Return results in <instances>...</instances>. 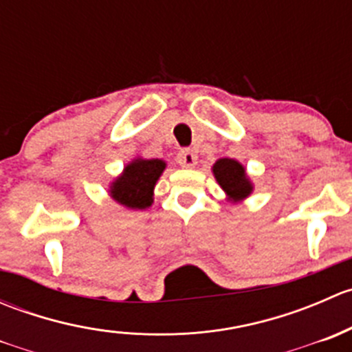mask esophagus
Masks as SVG:
<instances>
[{
	"instance_id": "esophagus-1",
	"label": "esophagus",
	"mask_w": 352,
	"mask_h": 352,
	"mask_svg": "<svg viewBox=\"0 0 352 352\" xmlns=\"http://www.w3.org/2000/svg\"><path fill=\"white\" fill-rule=\"evenodd\" d=\"M177 162L184 168H194L197 165V155L190 150H182L177 155Z\"/></svg>"
}]
</instances>
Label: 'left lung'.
Here are the masks:
<instances>
[{
  "label": "left lung",
  "mask_w": 352,
  "mask_h": 352,
  "mask_svg": "<svg viewBox=\"0 0 352 352\" xmlns=\"http://www.w3.org/2000/svg\"><path fill=\"white\" fill-rule=\"evenodd\" d=\"M216 182L219 184L226 194V201L242 202L254 192V184L247 175V170L239 160L235 158H219L211 166Z\"/></svg>",
  "instance_id": "obj_1"
}]
</instances>
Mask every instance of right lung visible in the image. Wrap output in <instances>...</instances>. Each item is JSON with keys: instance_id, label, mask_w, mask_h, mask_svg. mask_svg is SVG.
I'll return each instance as SVG.
<instances>
[{"instance_id": "add662e5", "label": "right lung", "mask_w": 352, "mask_h": 352, "mask_svg": "<svg viewBox=\"0 0 352 352\" xmlns=\"http://www.w3.org/2000/svg\"><path fill=\"white\" fill-rule=\"evenodd\" d=\"M166 163L160 158L131 160L122 172L110 182L109 196L126 209H146L153 204L155 186Z\"/></svg>"}]
</instances>
